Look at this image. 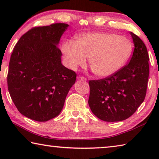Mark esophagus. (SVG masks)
<instances>
[{
    "instance_id": "34e87169",
    "label": "esophagus",
    "mask_w": 159,
    "mask_h": 159,
    "mask_svg": "<svg viewBox=\"0 0 159 159\" xmlns=\"http://www.w3.org/2000/svg\"><path fill=\"white\" fill-rule=\"evenodd\" d=\"M77 79L78 80H87V79H86V78L83 77L82 76H79L77 77Z\"/></svg>"
}]
</instances>
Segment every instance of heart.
Segmentation results:
<instances>
[{"mask_svg": "<svg viewBox=\"0 0 159 159\" xmlns=\"http://www.w3.org/2000/svg\"><path fill=\"white\" fill-rule=\"evenodd\" d=\"M132 50L133 45L127 38L105 32L82 34L74 43L66 41L61 47L69 69L83 66L88 58L91 71L101 78L111 76L122 69Z\"/></svg>", "mask_w": 159, "mask_h": 159, "instance_id": "b5f03b06", "label": "heart"}]
</instances>
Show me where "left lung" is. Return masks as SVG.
<instances>
[{"mask_svg":"<svg viewBox=\"0 0 159 159\" xmlns=\"http://www.w3.org/2000/svg\"><path fill=\"white\" fill-rule=\"evenodd\" d=\"M130 34L134 46L130 62L111 76L89 81V107L97 117L104 121L127 119L146 96L149 55L143 41L133 32Z\"/></svg>","mask_w":159,"mask_h":159,"instance_id":"obj_1","label":"left lung"}]
</instances>
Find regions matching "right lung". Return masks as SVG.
I'll return each instance as SVG.
<instances>
[{
    "label": "right lung",
    "mask_w": 159,
    "mask_h": 159,
    "mask_svg": "<svg viewBox=\"0 0 159 159\" xmlns=\"http://www.w3.org/2000/svg\"><path fill=\"white\" fill-rule=\"evenodd\" d=\"M69 25L34 27L15 45L10 57L7 88L21 114L44 122L60 114L76 74L62 65L58 44Z\"/></svg>",
    "instance_id": "add662e5"
}]
</instances>
